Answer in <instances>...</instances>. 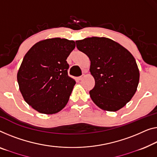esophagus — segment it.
I'll return each mask as SVG.
<instances>
[{
  "label": "esophagus",
  "instance_id": "1",
  "mask_svg": "<svg viewBox=\"0 0 157 157\" xmlns=\"http://www.w3.org/2000/svg\"><path fill=\"white\" fill-rule=\"evenodd\" d=\"M84 77H85V75H82V76H80V77H79V78H78V80H82L83 78H84Z\"/></svg>",
  "mask_w": 157,
  "mask_h": 157
}]
</instances>
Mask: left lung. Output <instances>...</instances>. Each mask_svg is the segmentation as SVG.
<instances>
[{"instance_id": "obj_1", "label": "left lung", "mask_w": 157, "mask_h": 157, "mask_svg": "<svg viewBox=\"0 0 157 157\" xmlns=\"http://www.w3.org/2000/svg\"><path fill=\"white\" fill-rule=\"evenodd\" d=\"M77 48L90 59V72L95 86L91 99L104 111H117L136 92L140 72L135 58L120 44L106 37L76 41Z\"/></svg>"}]
</instances>
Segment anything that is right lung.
<instances>
[{
    "label": "right lung",
    "mask_w": 157,
    "mask_h": 157,
    "mask_svg": "<svg viewBox=\"0 0 157 157\" xmlns=\"http://www.w3.org/2000/svg\"><path fill=\"white\" fill-rule=\"evenodd\" d=\"M75 42L52 38L37 42L27 51L17 72L25 101L44 114H54L66 106L75 85L67 75L66 61Z\"/></svg>",
    "instance_id": "obj_1"
}]
</instances>
